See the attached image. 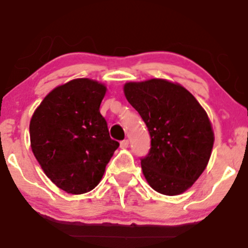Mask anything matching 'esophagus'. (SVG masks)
<instances>
[{
  "mask_svg": "<svg viewBox=\"0 0 248 248\" xmlns=\"http://www.w3.org/2000/svg\"><path fill=\"white\" fill-rule=\"evenodd\" d=\"M128 146H129V141H128L127 139H124V141L120 142V147L124 148H124H128Z\"/></svg>",
  "mask_w": 248,
  "mask_h": 248,
  "instance_id": "1",
  "label": "esophagus"
}]
</instances>
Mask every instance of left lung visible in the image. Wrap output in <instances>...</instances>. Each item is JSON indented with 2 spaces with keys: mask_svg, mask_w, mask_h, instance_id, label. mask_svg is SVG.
<instances>
[{
  "mask_svg": "<svg viewBox=\"0 0 248 248\" xmlns=\"http://www.w3.org/2000/svg\"><path fill=\"white\" fill-rule=\"evenodd\" d=\"M124 91L152 139L141 158L147 182L162 195L184 192L211 156L215 138L206 112L189 91L164 79L127 82Z\"/></svg>",
  "mask_w": 248,
  "mask_h": 248,
  "instance_id": "left-lung-1",
  "label": "left lung"
}]
</instances>
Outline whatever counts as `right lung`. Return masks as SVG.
I'll use <instances>...</instances> for the list:
<instances>
[{"mask_svg": "<svg viewBox=\"0 0 248 248\" xmlns=\"http://www.w3.org/2000/svg\"><path fill=\"white\" fill-rule=\"evenodd\" d=\"M105 93L100 82L75 79L51 91L31 118L33 155L45 175L67 193L94 189L119 147L99 109Z\"/></svg>", "mask_w": 248, "mask_h": 248, "instance_id": "add662e5", "label": "right lung"}]
</instances>
